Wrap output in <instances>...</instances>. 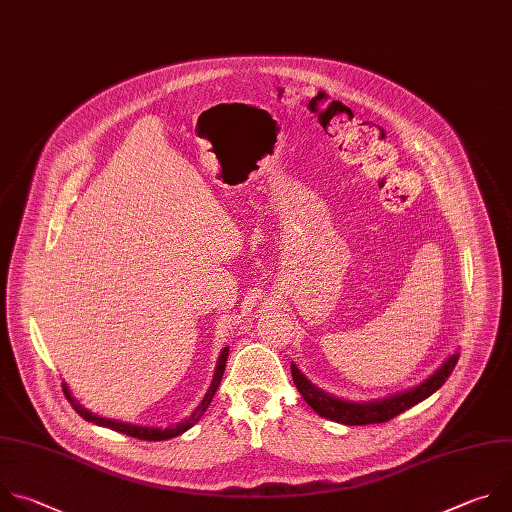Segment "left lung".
Here are the masks:
<instances>
[{"label": "left lung", "instance_id": "1", "mask_svg": "<svg viewBox=\"0 0 512 512\" xmlns=\"http://www.w3.org/2000/svg\"><path fill=\"white\" fill-rule=\"evenodd\" d=\"M458 357H460V353L450 355L442 363V367L436 369L420 385L407 389V391H399L395 395H387L383 399H373V401H347V399L333 397L331 393H325L323 389L315 387L309 379L300 373V369L294 363L290 365V371H292L296 389L319 416L339 422V424H345V426H367V424L389 422L391 418L399 416L405 410H410V407H414L416 403L424 401L434 391H438L446 383L450 373L454 371Z\"/></svg>", "mask_w": 512, "mask_h": 512}]
</instances>
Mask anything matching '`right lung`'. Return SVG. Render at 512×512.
<instances>
[{"mask_svg":"<svg viewBox=\"0 0 512 512\" xmlns=\"http://www.w3.org/2000/svg\"><path fill=\"white\" fill-rule=\"evenodd\" d=\"M228 353H230V349L228 347H224L222 349V353H220V359H218V365H216V373H214V379H212V385H210V389H208V393L203 395V399H201V403L195 407V412L187 418V420H183V422H179V424H175V426H169V428H147V426H133V424H125V422H117V420H109V418H100V416H94L92 412H88V410H84V407L72 397V393H70V389H68V385L66 383H62V391H64V395H66V399L70 401V405L74 407V412L80 416V418H84L86 422H92V424H96V426H102V428H111V430H115V432H121V434H127V436H131V438H139V440H147V442H161V440H169V438H175V436H179V434H183V432H187L195 422H199V418L203 416V412L208 410L210 407V403H212V399H214V395H216V391H218V385H220V381H222V375H224V369H226V361H228Z\"/></svg>","mask_w":512,"mask_h":512,"instance_id":"1","label":"right lung"}]
</instances>
